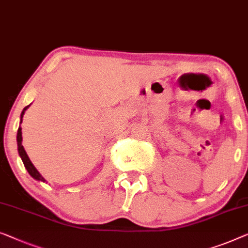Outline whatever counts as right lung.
Listing matches in <instances>:
<instances>
[{
    "instance_id": "obj_1",
    "label": "right lung",
    "mask_w": 248,
    "mask_h": 248,
    "mask_svg": "<svg viewBox=\"0 0 248 248\" xmlns=\"http://www.w3.org/2000/svg\"><path fill=\"white\" fill-rule=\"evenodd\" d=\"M29 106L24 107V109L22 110V113H21V121H20V124L22 123V118H23V114L24 112H26V109L28 108ZM16 141H17V151H19V154L21 156V159H22L23 161V164L24 167H26V169L28 170L29 173H30V175L32 178L37 179V180H40V181H46L44 178H42V175L39 173L37 169L34 168L33 164H32V162L30 161V159H29L28 154L26 151H24V148L22 145V132H21V126L19 127V130H17V135H16Z\"/></svg>"
}]
</instances>
